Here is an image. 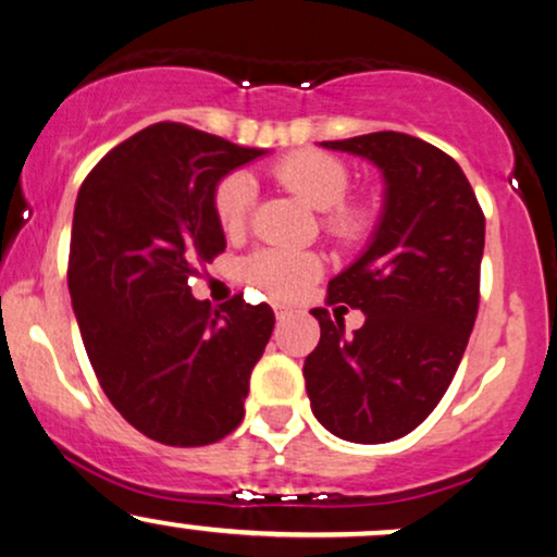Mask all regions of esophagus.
Returning <instances> with one entry per match:
<instances>
[{"label":"esophagus","mask_w":557,"mask_h":557,"mask_svg":"<svg viewBox=\"0 0 557 557\" xmlns=\"http://www.w3.org/2000/svg\"><path fill=\"white\" fill-rule=\"evenodd\" d=\"M273 312H276V320L281 322V320H286V318H289V310H286V307H281V305H273Z\"/></svg>","instance_id":"1"}]
</instances>
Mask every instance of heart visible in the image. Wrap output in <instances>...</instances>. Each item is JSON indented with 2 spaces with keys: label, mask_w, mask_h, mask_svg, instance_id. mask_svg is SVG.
<instances>
[{
  "label": "heart",
  "mask_w": 557,
  "mask_h": 557,
  "mask_svg": "<svg viewBox=\"0 0 557 557\" xmlns=\"http://www.w3.org/2000/svg\"><path fill=\"white\" fill-rule=\"evenodd\" d=\"M276 181L312 209L325 211L322 226L343 245H356L374 230V209L367 201H346L351 173L338 157L297 152L273 168ZM256 201V183L232 173L214 190V214L226 235H239ZM245 278L273 299H294L322 276V258L301 247H260L243 263Z\"/></svg>",
  "instance_id": "1"
}]
</instances>
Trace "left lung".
I'll list each match as a JSON object with an SVG mask.
<instances>
[{
    "instance_id": "8db88e82",
    "label": "left lung",
    "mask_w": 557,
    "mask_h": 557,
    "mask_svg": "<svg viewBox=\"0 0 557 557\" xmlns=\"http://www.w3.org/2000/svg\"><path fill=\"white\" fill-rule=\"evenodd\" d=\"M369 160L384 201L369 245L331 278L327 301L363 312L312 310L318 348L305 359L312 413L354 444L395 442L429 418L468 348L480 301L485 216L462 168L434 144L397 132L320 141Z\"/></svg>"
}]
</instances>
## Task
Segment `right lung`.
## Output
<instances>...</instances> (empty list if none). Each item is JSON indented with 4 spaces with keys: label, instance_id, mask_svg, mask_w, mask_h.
<instances>
[{
    "label": "right lung",
    "instance_id": "right-lung-1",
    "mask_svg": "<svg viewBox=\"0 0 557 557\" xmlns=\"http://www.w3.org/2000/svg\"><path fill=\"white\" fill-rule=\"evenodd\" d=\"M263 154L154 123L111 149L79 188L69 294L82 343L113 408L160 444H214L245 416L276 318L243 294L214 310L190 294V276L226 247L219 181Z\"/></svg>",
    "mask_w": 557,
    "mask_h": 557
}]
</instances>
